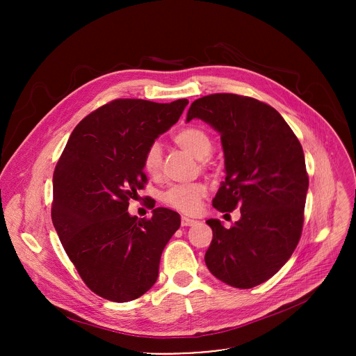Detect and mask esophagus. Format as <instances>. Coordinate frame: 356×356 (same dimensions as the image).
Returning a JSON list of instances; mask_svg holds the SVG:
<instances>
[{"label": "esophagus", "instance_id": "1", "mask_svg": "<svg viewBox=\"0 0 356 356\" xmlns=\"http://www.w3.org/2000/svg\"><path fill=\"white\" fill-rule=\"evenodd\" d=\"M194 224H197V220L190 218V217H181V225L183 227H191Z\"/></svg>", "mask_w": 356, "mask_h": 356}]
</instances>
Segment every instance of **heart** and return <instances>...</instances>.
Instances as JSON below:
<instances>
[{"mask_svg": "<svg viewBox=\"0 0 356 356\" xmlns=\"http://www.w3.org/2000/svg\"><path fill=\"white\" fill-rule=\"evenodd\" d=\"M175 142L187 150L188 154L201 161V166L207 169L211 166L210 155L214 147L211 135L202 128L187 127L175 135ZM162 168V147L159 142H152L143 154V169L149 175H158ZM207 194L204 184H173L162 194V201L170 209L181 213H194L200 201Z\"/></svg>", "mask_w": 356, "mask_h": 356, "instance_id": "b5f03b06", "label": "heart"}]
</instances>
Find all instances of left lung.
<instances>
[{
    "label": "left lung",
    "mask_w": 356,
    "mask_h": 356,
    "mask_svg": "<svg viewBox=\"0 0 356 356\" xmlns=\"http://www.w3.org/2000/svg\"><path fill=\"white\" fill-rule=\"evenodd\" d=\"M200 118L221 134L222 181L213 207L241 210L231 228L209 220V270L236 287H255L289 261L302 231L309 188L302 147L283 117L262 101L231 92L195 99L187 121Z\"/></svg>",
    "instance_id": "obj_1"
}]
</instances>
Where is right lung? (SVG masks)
Listing matches in <instances>:
<instances>
[{
    "label": "right lung",
    "instance_id": "add662e5",
    "mask_svg": "<svg viewBox=\"0 0 356 356\" xmlns=\"http://www.w3.org/2000/svg\"><path fill=\"white\" fill-rule=\"evenodd\" d=\"M187 104L186 98L169 104L113 99L83 118L63 149L54 173L52 221L80 277L99 297L131 301L158 279L180 216L158 207L150 218H138L127 210L147 183L146 147Z\"/></svg>",
    "mask_w": 356,
    "mask_h": 356
}]
</instances>
